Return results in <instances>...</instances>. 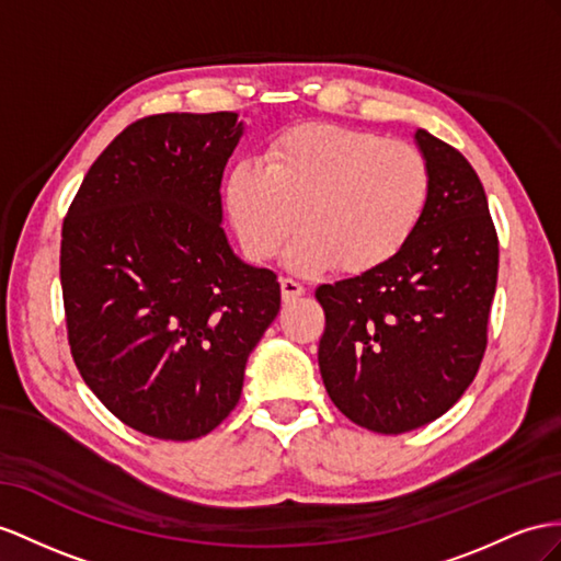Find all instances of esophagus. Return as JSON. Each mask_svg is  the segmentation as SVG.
I'll return each instance as SVG.
<instances>
[{
	"instance_id": "esophagus-1",
	"label": "esophagus",
	"mask_w": 561,
	"mask_h": 561,
	"mask_svg": "<svg viewBox=\"0 0 561 561\" xmlns=\"http://www.w3.org/2000/svg\"><path fill=\"white\" fill-rule=\"evenodd\" d=\"M282 284V300L284 304H289V300H296L298 296H304L306 294V289H304V284H298L296 279H282L279 282Z\"/></svg>"
}]
</instances>
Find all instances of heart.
Wrapping results in <instances>:
<instances>
[{"label": "heart", "instance_id": "1", "mask_svg": "<svg viewBox=\"0 0 561 561\" xmlns=\"http://www.w3.org/2000/svg\"><path fill=\"white\" fill-rule=\"evenodd\" d=\"M428 196L420 149L332 123L291 127L267 144L265 163L239 161L225 182L229 220L251 261H270L304 225L284 253L298 275L389 263L417 229Z\"/></svg>", "mask_w": 561, "mask_h": 561}]
</instances>
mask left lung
<instances>
[{
    "label": "left lung",
    "instance_id": "8db88e82",
    "mask_svg": "<svg viewBox=\"0 0 561 561\" xmlns=\"http://www.w3.org/2000/svg\"><path fill=\"white\" fill-rule=\"evenodd\" d=\"M414 144L431 196L410 241L389 263L314 291L327 318L324 389L377 434L420 428L462 398L481 365L497 284V234L479 175L426 130Z\"/></svg>",
    "mask_w": 561,
    "mask_h": 561
}]
</instances>
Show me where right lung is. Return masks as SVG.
<instances>
[{"label": "right lung", "mask_w": 561, "mask_h": 561, "mask_svg": "<svg viewBox=\"0 0 561 561\" xmlns=\"http://www.w3.org/2000/svg\"><path fill=\"white\" fill-rule=\"evenodd\" d=\"M239 113L133 123L84 175L61 232L70 353L121 422L163 440L218 426L279 312L275 272L243 263L222 229V172Z\"/></svg>", "instance_id": "add662e5"}]
</instances>
